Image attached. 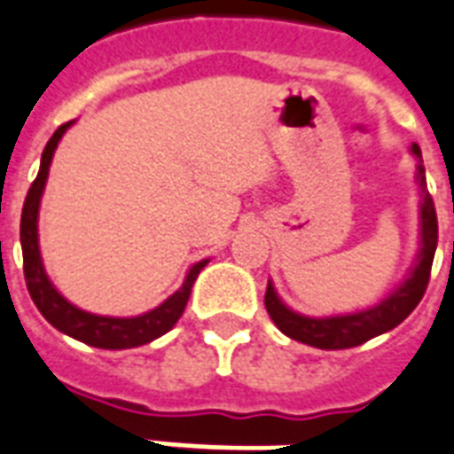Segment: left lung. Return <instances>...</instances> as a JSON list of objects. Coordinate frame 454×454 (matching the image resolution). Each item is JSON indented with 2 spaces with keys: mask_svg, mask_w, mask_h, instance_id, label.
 I'll use <instances>...</instances> for the list:
<instances>
[{
  "mask_svg": "<svg viewBox=\"0 0 454 454\" xmlns=\"http://www.w3.org/2000/svg\"><path fill=\"white\" fill-rule=\"evenodd\" d=\"M411 157L417 159V185H419V250L414 257V264L404 273L403 283H397L388 295L369 309L348 311V314H333V317H307L300 311L290 309L283 302L273 281L266 286L264 304L271 321L281 333L288 338L319 350H345L357 348L362 342L372 340L376 335L388 333L397 324H403L410 317L414 307L421 302L427 293L428 273L434 264L435 245H438V221H435L434 200L427 190V171L421 161L419 145L410 147Z\"/></svg>",
  "mask_w": 454,
  "mask_h": 454,
  "instance_id": "1",
  "label": "left lung"
}]
</instances>
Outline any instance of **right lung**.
<instances>
[{"instance_id": "1", "label": "right lung", "mask_w": 454, "mask_h": 454, "mask_svg": "<svg viewBox=\"0 0 454 454\" xmlns=\"http://www.w3.org/2000/svg\"><path fill=\"white\" fill-rule=\"evenodd\" d=\"M71 126H74V121L57 128V133L50 137V143L43 152L37 178L27 190L23 214H20V247H23V273H26L27 293L33 297L35 307L43 311L44 319L75 340L92 345V348H102V350L140 348V345L157 340L159 335L168 333L176 326V321L181 319L183 309L188 304L190 290L195 286L200 271L209 264V259H202L190 266L181 288L171 297H166L159 307L137 314V317H102V314H92V311H85L68 302L54 288V283L44 271L43 254H40V235H37V216H40V202H43L44 185H47V176H50L51 159H54L59 140Z\"/></svg>"}]
</instances>
